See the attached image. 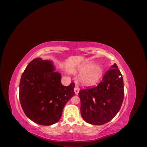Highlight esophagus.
<instances>
[{"label":"esophagus","mask_w":147,"mask_h":147,"mask_svg":"<svg viewBox=\"0 0 147 147\" xmlns=\"http://www.w3.org/2000/svg\"><path fill=\"white\" fill-rule=\"evenodd\" d=\"M79 91H80V88H79V87L77 85H76V86H75V88H74V92L75 93V94L78 95Z\"/></svg>","instance_id":"1"}]
</instances>
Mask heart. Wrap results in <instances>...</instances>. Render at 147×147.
Instances as JSON below:
<instances>
[{
	"instance_id": "b5f03b06",
	"label": "heart",
	"mask_w": 147,
	"mask_h": 147,
	"mask_svg": "<svg viewBox=\"0 0 147 147\" xmlns=\"http://www.w3.org/2000/svg\"><path fill=\"white\" fill-rule=\"evenodd\" d=\"M78 73L82 75L80 80L86 86H92L96 84L103 75V67L98 63L88 61L81 64L78 68Z\"/></svg>"
}]
</instances>
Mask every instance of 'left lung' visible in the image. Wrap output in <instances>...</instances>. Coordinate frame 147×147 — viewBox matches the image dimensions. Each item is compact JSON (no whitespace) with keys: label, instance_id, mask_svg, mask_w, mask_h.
I'll return each instance as SVG.
<instances>
[{"label":"left lung","instance_id":"1","mask_svg":"<svg viewBox=\"0 0 147 147\" xmlns=\"http://www.w3.org/2000/svg\"><path fill=\"white\" fill-rule=\"evenodd\" d=\"M81 115L86 123L102 125L112 119L121 108L124 95L122 75L116 64L110 67L96 87L79 91Z\"/></svg>","mask_w":147,"mask_h":147}]
</instances>
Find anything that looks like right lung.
Returning <instances> with one entry per match:
<instances>
[{
    "mask_svg": "<svg viewBox=\"0 0 147 147\" xmlns=\"http://www.w3.org/2000/svg\"><path fill=\"white\" fill-rule=\"evenodd\" d=\"M55 69L53 61L37 57L29 63L20 80L21 107L31 121L43 126L58 121L65 105L75 95L74 83L63 86Z\"/></svg>",
    "mask_w": 147,
    "mask_h": 147,
    "instance_id": "right-lung-1",
    "label": "right lung"
}]
</instances>
